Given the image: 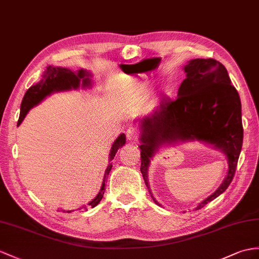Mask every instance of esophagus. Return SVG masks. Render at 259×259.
<instances>
[{"instance_id":"34e87169","label":"esophagus","mask_w":259,"mask_h":259,"mask_svg":"<svg viewBox=\"0 0 259 259\" xmlns=\"http://www.w3.org/2000/svg\"><path fill=\"white\" fill-rule=\"evenodd\" d=\"M126 137L128 141H136L137 140V131L135 127H128L126 131Z\"/></svg>"}]
</instances>
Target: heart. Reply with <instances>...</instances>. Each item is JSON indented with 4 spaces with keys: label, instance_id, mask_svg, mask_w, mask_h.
<instances>
[{
    "label": "heart",
    "instance_id": "1",
    "mask_svg": "<svg viewBox=\"0 0 259 259\" xmlns=\"http://www.w3.org/2000/svg\"><path fill=\"white\" fill-rule=\"evenodd\" d=\"M168 91H169V90H168V89H167V88H166V89H165V92H166V93H168Z\"/></svg>",
    "mask_w": 259,
    "mask_h": 259
}]
</instances>
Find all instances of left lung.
<instances>
[{
    "label": "left lung",
    "mask_w": 259,
    "mask_h": 259,
    "mask_svg": "<svg viewBox=\"0 0 259 259\" xmlns=\"http://www.w3.org/2000/svg\"><path fill=\"white\" fill-rule=\"evenodd\" d=\"M184 70L186 79L179 87L178 98L166 100L141 119V171L149 189V162L162 145L195 140L213 145L225 154L229 171L218 190L195 207L199 210L222 194L234 177L243 144L242 105L228 70L218 60L192 59Z\"/></svg>",
    "instance_id": "1"
}]
</instances>
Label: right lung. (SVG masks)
I'll return each instance as SVG.
<instances>
[{"label": "right lung", "instance_id": "obj_1", "mask_svg": "<svg viewBox=\"0 0 259 259\" xmlns=\"http://www.w3.org/2000/svg\"><path fill=\"white\" fill-rule=\"evenodd\" d=\"M81 81L82 82V84L80 83ZM91 82H92L91 73L84 70V69H79V70L74 72L68 68L48 66L45 72H44V74L41 75V80L38 82V83L31 85L26 91V93H25L22 101L21 114H20V118H18L17 126L21 125L23 119L25 118V116H26V114L30 109H33L34 106L39 104L44 99L50 96L52 93L59 92V91H68L71 89L77 90L79 89L80 84L82 88H91L92 85ZM125 140H126L125 135L121 134L116 138V141L113 143L111 151H110V160L114 158L118 148H121L125 144L126 142ZM111 169H112V163H109L108 168L105 169L103 184L100 189V192L98 193L96 198L88 203L89 205H91V207L97 206L100 203V201L102 200L104 191H105V180H106V177L109 176ZM67 212L70 213L71 211H67Z\"/></svg>", "mask_w": 259, "mask_h": 259}]
</instances>
